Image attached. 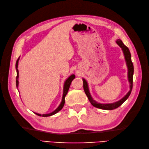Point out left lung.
I'll return each instance as SVG.
<instances>
[{"label": "left lung", "mask_w": 149, "mask_h": 149, "mask_svg": "<svg viewBox=\"0 0 149 149\" xmlns=\"http://www.w3.org/2000/svg\"><path fill=\"white\" fill-rule=\"evenodd\" d=\"M116 42L121 48L122 50H123V53H124L126 65H127V70H128L127 78H128V81H129V85H130L129 86L130 90L129 91V92L126 94L123 98L121 99V100H120L118 101H116L113 103L102 104V103L97 102L95 100H93V98L91 96V94H90V92H89L88 82L86 81V80L85 79L83 78L84 91L86 94V96L88 98L89 102H91V104L94 107L99 108V109H104V110H112V109H116V108H118L120 105L123 104L127 100V98L130 96V93H131V91H132V84H133L134 66H133V63H132V60H131V55H130V53L129 48L125 45L123 43V42H122L120 39L117 40Z\"/></svg>", "instance_id": "left-lung-1"}]
</instances>
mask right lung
Returning a JSON list of instances; mask_svg holds the SVG:
<instances>
[{"label": "right lung", "instance_id": "1", "mask_svg": "<svg viewBox=\"0 0 149 149\" xmlns=\"http://www.w3.org/2000/svg\"><path fill=\"white\" fill-rule=\"evenodd\" d=\"M20 59V57L18 58L17 61H16V64H15V68L17 70V78H16V86H17V88H18V86H19V70H18V65H19V61ZM75 78V75L74 74H71V76H70L68 78L66 81L64 83V86H63V97H62V100L61 102L60 103V104L58 106V107L56 108V109L50 112V113H48V114H40L38 113H37V112H34L35 114H36L37 115L39 116H42V117H48V116H53L54 114H56L57 112H59L60 111H61L63 107L64 106L65 104V96L68 93V91L70 86L71 85V83L72 82V81H73Z\"/></svg>", "mask_w": 149, "mask_h": 149}]
</instances>
